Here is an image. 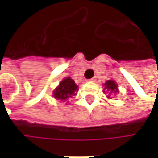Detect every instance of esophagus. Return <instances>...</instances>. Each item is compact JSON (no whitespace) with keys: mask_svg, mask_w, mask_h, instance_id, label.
I'll list each match as a JSON object with an SVG mask.
<instances>
[{"mask_svg":"<svg viewBox=\"0 0 158 158\" xmlns=\"http://www.w3.org/2000/svg\"><path fill=\"white\" fill-rule=\"evenodd\" d=\"M96 77H93V78H92V79H89V80H88V81H91V82H95V81H96Z\"/></svg>","mask_w":158,"mask_h":158,"instance_id":"obj_1","label":"esophagus"}]
</instances>
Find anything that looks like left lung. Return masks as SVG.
<instances>
[{"mask_svg":"<svg viewBox=\"0 0 158 158\" xmlns=\"http://www.w3.org/2000/svg\"><path fill=\"white\" fill-rule=\"evenodd\" d=\"M107 89V91H110V93H113V94H116V93H119V90H118V85L116 84V82L112 79L110 80H107L104 85H103ZM108 98H110V95L108 96Z\"/></svg>","mask_w":158,"mask_h":158,"instance_id":"left-lung-1","label":"left lung"}]
</instances>
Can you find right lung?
<instances>
[{"mask_svg":"<svg viewBox=\"0 0 158 158\" xmlns=\"http://www.w3.org/2000/svg\"><path fill=\"white\" fill-rule=\"evenodd\" d=\"M76 91H78V86L76 85L75 81L71 78L67 77L59 83V85L53 91V96L56 100L67 101L68 99L76 95Z\"/></svg>","mask_w":158,"mask_h":158,"instance_id":"1","label":"right lung"}]
</instances>
